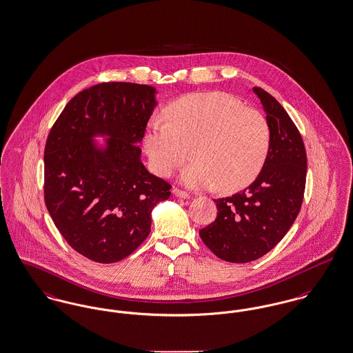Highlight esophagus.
<instances>
[{"label":"esophagus","instance_id":"obj_1","mask_svg":"<svg viewBox=\"0 0 353 353\" xmlns=\"http://www.w3.org/2000/svg\"><path fill=\"white\" fill-rule=\"evenodd\" d=\"M173 194H174L176 197H179V199H190V194H189V193H186V192L179 189V188H174V189H173Z\"/></svg>","mask_w":353,"mask_h":353}]
</instances>
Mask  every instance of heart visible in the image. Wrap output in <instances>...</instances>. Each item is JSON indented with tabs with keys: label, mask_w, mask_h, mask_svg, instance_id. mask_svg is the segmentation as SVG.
Returning <instances> with one entry per match:
<instances>
[{
	"label": "heart",
	"mask_w": 353,
	"mask_h": 353,
	"mask_svg": "<svg viewBox=\"0 0 353 353\" xmlns=\"http://www.w3.org/2000/svg\"><path fill=\"white\" fill-rule=\"evenodd\" d=\"M165 121L152 120L144 147L159 176L181 173V183L202 190L236 192L252 184L271 148L269 121L259 111L223 92L189 94L169 103ZM191 152H189L188 151Z\"/></svg>",
	"instance_id": "b5f03b06"
}]
</instances>
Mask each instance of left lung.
<instances>
[{"instance_id": "1", "label": "left lung", "mask_w": 353, "mask_h": 353, "mask_svg": "<svg viewBox=\"0 0 353 353\" xmlns=\"http://www.w3.org/2000/svg\"><path fill=\"white\" fill-rule=\"evenodd\" d=\"M271 148L256 180L232 197L214 200L217 217L200 230L202 242L219 258L252 262L274 249L292 226L302 208L307 153L302 134L279 101L261 87Z\"/></svg>"}]
</instances>
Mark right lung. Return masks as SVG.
I'll use <instances>...</instances> for the list:
<instances>
[{
  "instance_id": "1",
  "label": "right lung",
  "mask_w": 353,
  "mask_h": 353,
  "mask_svg": "<svg viewBox=\"0 0 353 353\" xmlns=\"http://www.w3.org/2000/svg\"><path fill=\"white\" fill-rule=\"evenodd\" d=\"M156 90L104 82L77 94L51 127L45 145L43 197L68 245L98 263L128 256L151 232L152 208L172 185L151 174L137 145L151 118ZM110 134L98 152L89 140Z\"/></svg>"
}]
</instances>
